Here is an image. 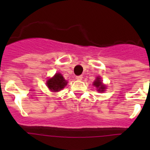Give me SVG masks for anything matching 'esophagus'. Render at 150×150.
<instances>
[{
  "label": "esophagus",
  "instance_id": "1",
  "mask_svg": "<svg viewBox=\"0 0 150 150\" xmlns=\"http://www.w3.org/2000/svg\"><path fill=\"white\" fill-rule=\"evenodd\" d=\"M83 76H82V75H79V76H76V79H78V80H81L82 79H83Z\"/></svg>",
  "mask_w": 150,
  "mask_h": 150
}]
</instances>
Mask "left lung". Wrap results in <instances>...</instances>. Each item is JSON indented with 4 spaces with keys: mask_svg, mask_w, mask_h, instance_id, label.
<instances>
[{
    "mask_svg": "<svg viewBox=\"0 0 150 150\" xmlns=\"http://www.w3.org/2000/svg\"><path fill=\"white\" fill-rule=\"evenodd\" d=\"M94 86H95L97 88H98V91H104V90L106 88L104 85L102 84V82L100 81V79L99 77L97 78L96 80L94 82Z\"/></svg>",
    "mask_w": 150,
    "mask_h": 150,
    "instance_id": "left-lung-1",
    "label": "left lung"
}]
</instances>
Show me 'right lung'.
Returning <instances> with one entry per match:
<instances>
[{
	"label": "right lung",
	"mask_w": 150,
	"mask_h": 150,
	"mask_svg": "<svg viewBox=\"0 0 150 150\" xmlns=\"http://www.w3.org/2000/svg\"><path fill=\"white\" fill-rule=\"evenodd\" d=\"M67 81L64 79L61 74H55V76L47 81V86L53 91H59L65 87Z\"/></svg>",
	"instance_id": "obj_1"
}]
</instances>
